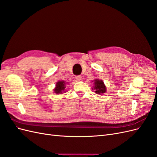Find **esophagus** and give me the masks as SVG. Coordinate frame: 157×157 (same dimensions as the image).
<instances>
[{
	"instance_id": "1",
	"label": "esophagus",
	"mask_w": 157,
	"mask_h": 157,
	"mask_svg": "<svg viewBox=\"0 0 157 157\" xmlns=\"http://www.w3.org/2000/svg\"><path fill=\"white\" fill-rule=\"evenodd\" d=\"M81 76L80 75H77V76H75V78L77 79V80H80V79H81Z\"/></svg>"
}]
</instances>
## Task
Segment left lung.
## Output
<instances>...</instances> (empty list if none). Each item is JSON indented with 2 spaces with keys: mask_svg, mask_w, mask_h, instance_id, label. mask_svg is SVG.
Listing matches in <instances>:
<instances>
[{
  "mask_svg": "<svg viewBox=\"0 0 157 157\" xmlns=\"http://www.w3.org/2000/svg\"><path fill=\"white\" fill-rule=\"evenodd\" d=\"M94 85L95 86L92 88V90L94 88L96 90L95 92L97 94H102L106 92V87L102 80L98 79L94 80Z\"/></svg>",
  "mask_w": 157,
  "mask_h": 157,
  "instance_id": "obj_1",
  "label": "left lung"
}]
</instances>
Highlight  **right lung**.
<instances>
[{
	"label": "right lung",
	"mask_w": 157,
	"mask_h": 157,
	"mask_svg": "<svg viewBox=\"0 0 157 157\" xmlns=\"http://www.w3.org/2000/svg\"><path fill=\"white\" fill-rule=\"evenodd\" d=\"M65 82L64 81H58L56 85V88L54 89V92L56 94H61L63 92H65Z\"/></svg>",
	"instance_id": "add662e5"
}]
</instances>
